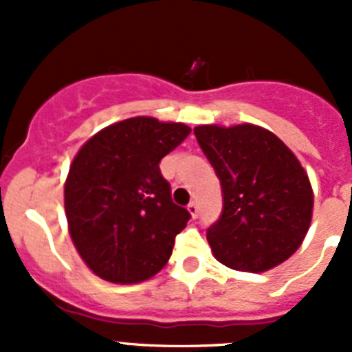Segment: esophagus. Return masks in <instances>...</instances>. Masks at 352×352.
Returning a JSON list of instances; mask_svg holds the SVG:
<instances>
[{
	"label": "esophagus",
	"instance_id": "esophagus-1",
	"mask_svg": "<svg viewBox=\"0 0 352 352\" xmlns=\"http://www.w3.org/2000/svg\"><path fill=\"white\" fill-rule=\"evenodd\" d=\"M188 211H190L192 219H197V214H199V206H197V203H195V201H192V203L188 204Z\"/></svg>",
	"mask_w": 352,
	"mask_h": 352
}]
</instances>
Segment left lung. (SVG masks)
Here are the masks:
<instances>
[{
	"mask_svg": "<svg viewBox=\"0 0 352 352\" xmlns=\"http://www.w3.org/2000/svg\"><path fill=\"white\" fill-rule=\"evenodd\" d=\"M194 133L222 185V214L206 232L217 261L261 273L289 259L312 220V186L300 160L250 123L201 125Z\"/></svg>",
	"mask_w": 352,
	"mask_h": 352,
	"instance_id": "8db88e82",
	"label": "left lung"
}]
</instances>
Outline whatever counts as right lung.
<instances>
[{
    "instance_id": "right-lung-1",
    "label": "right lung",
    "mask_w": 352,
    "mask_h": 352,
    "mask_svg": "<svg viewBox=\"0 0 352 352\" xmlns=\"http://www.w3.org/2000/svg\"><path fill=\"white\" fill-rule=\"evenodd\" d=\"M190 133L183 123L138 116L84 142L65 183L68 231L93 273L138 284L160 272L190 213L173 203L160 160Z\"/></svg>"
}]
</instances>
